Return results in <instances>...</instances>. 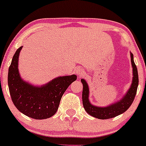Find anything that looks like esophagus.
<instances>
[{
	"label": "esophagus",
	"instance_id": "esophagus-1",
	"mask_svg": "<svg viewBox=\"0 0 146 146\" xmlns=\"http://www.w3.org/2000/svg\"><path fill=\"white\" fill-rule=\"evenodd\" d=\"M84 73H85V71H84L82 68H77L76 74L78 75H80H80H83L84 74Z\"/></svg>",
	"mask_w": 146,
	"mask_h": 146
}]
</instances>
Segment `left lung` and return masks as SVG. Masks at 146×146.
<instances>
[{
  "instance_id": "left-lung-1",
  "label": "left lung",
  "mask_w": 146,
  "mask_h": 146,
  "mask_svg": "<svg viewBox=\"0 0 146 146\" xmlns=\"http://www.w3.org/2000/svg\"><path fill=\"white\" fill-rule=\"evenodd\" d=\"M130 59L133 71L132 84L123 98L115 103L112 104L106 107H98L92 105L88 99L89 96V88L86 82L82 79L81 82L83 84L82 90V102L84 108L86 113L91 116L98 118L100 119H107L115 117L126 111L131 106L136 95L137 87L139 84V77L137 68L133 59V54L130 53Z\"/></svg>"
}]
</instances>
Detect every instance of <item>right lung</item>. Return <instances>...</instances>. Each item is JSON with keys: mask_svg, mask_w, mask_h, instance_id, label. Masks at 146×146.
<instances>
[{"mask_svg": "<svg viewBox=\"0 0 146 146\" xmlns=\"http://www.w3.org/2000/svg\"><path fill=\"white\" fill-rule=\"evenodd\" d=\"M23 48H18L8 71V86L11 100L17 109L35 119H44L54 115L62 97L70 84L76 80L75 75L60 76L41 86H35L21 78L18 58Z\"/></svg>", "mask_w": 146, "mask_h": 146, "instance_id": "add662e5", "label": "right lung"}]
</instances>
